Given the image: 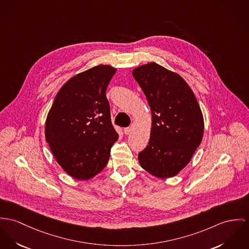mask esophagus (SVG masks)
I'll return each mask as SVG.
<instances>
[{"instance_id":"34e87169","label":"esophagus","mask_w":249,"mask_h":249,"mask_svg":"<svg viewBox=\"0 0 249 249\" xmlns=\"http://www.w3.org/2000/svg\"><path fill=\"white\" fill-rule=\"evenodd\" d=\"M124 134H129L131 133V131H132V128H130V127H127V128H124Z\"/></svg>"}]
</instances>
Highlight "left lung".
<instances>
[{
  "label": "left lung",
  "mask_w": 249,
  "mask_h": 249,
  "mask_svg": "<svg viewBox=\"0 0 249 249\" xmlns=\"http://www.w3.org/2000/svg\"><path fill=\"white\" fill-rule=\"evenodd\" d=\"M152 111L147 147L140 166L156 177L169 178L184 169L204 133V119L192 89L179 75L151 62L133 71Z\"/></svg>",
  "instance_id": "left-lung-1"
}]
</instances>
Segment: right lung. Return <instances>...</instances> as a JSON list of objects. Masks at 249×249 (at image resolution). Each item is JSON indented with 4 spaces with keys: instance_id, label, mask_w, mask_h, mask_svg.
<instances>
[{
    "instance_id": "obj_1",
    "label": "right lung",
    "mask_w": 249,
    "mask_h": 249,
    "mask_svg": "<svg viewBox=\"0 0 249 249\" xmlns=\"http://www.w3.org/2000/svg\"><path fill=\"white\" fill-rule=\"evenodd\" d=\"M115 71L110 65H97L70 78L47 115L46 141L61 168L78 180L104 169L118 138L106 97Z\"/></svg>"
}]
</instances>
